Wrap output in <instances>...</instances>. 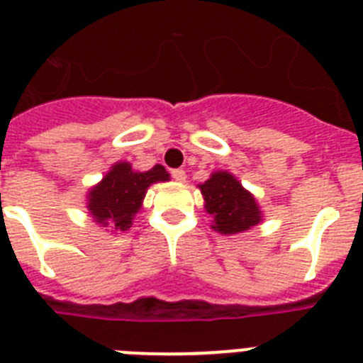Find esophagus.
<instances>
[{"instance_id":"1","label":"esophagus","mask_w":363,"mask_h":363,"mask_svg":"<svg viewBox=\"0 0 363 363\" xmlns=\"http://www.w3.org/2000/svg\"><path fill=\"white\" fill-rule=\"evenodd\" d=\"M170 174H172V178H174L176 182H179V184H184L185 179H187V174H185V170H182V169H174V170H172V172H170Z\"/></svg>"}]
</instances>
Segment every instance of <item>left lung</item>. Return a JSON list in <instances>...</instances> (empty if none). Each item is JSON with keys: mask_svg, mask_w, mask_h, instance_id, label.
Segmentation results:
<instances>
[{"mask_svg": "<svg viewBox=\"0 0 363 363\" xmlns=\"http://www.w3.org/2000/svg\"><path fill=\"white\" fill-rule=\"evenodd\" d=\"M198 189L203 198V209L211 215V228L216 233H244L264 220L255 196L228 170H215Z\"/></svg>", "mask_w": 363, "mask_h": 363, "instance_id": "1", "label": "left lung"}]
</instances>
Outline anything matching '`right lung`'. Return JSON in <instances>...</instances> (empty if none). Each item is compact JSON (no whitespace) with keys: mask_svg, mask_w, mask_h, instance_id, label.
Listing matches in <instances>:
<instances>
[{"mask_svg":"<svg viewBox=\"0 0 363 363\" xmlns=\"http://www.w3.org/2000/svg\"><path fill=\"white\" fill-rule=\"evenodd\" d=\"M169 179L170 174L163 165L134 170L128 161H117L86 194L88 215L95 224L110 228L111 233H125L141 211L148 187Z\"/></svg>","mask_w":363,"mask_h":363,"instance_id":"right-lung-1","label":"right lung"}]
</instances>
